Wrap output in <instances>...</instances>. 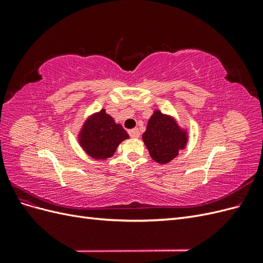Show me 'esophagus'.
<instances>
[{
	"label": "esophagus",
	"mask_w": 263,
	"mask_h": 263,
	"mask_svg": "<svg viewBox=\"0 0 263 263\" xmlns=\"http://www.w3.org/2000/svg\"><path fill=\"white\" fill-rule=\"evenodd\" d=\"M128 134H129V136L133 137V138H138L140 136V133H139V130L137 128H134V129L128 130Z\"/></svg>",
	"instance_id": "1"
}]
</instances>
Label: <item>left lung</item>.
Returning a JSON list of instances; mask_svg holds the SVG:
<instances>
[{
    "instance_id": "8db88e82",
    "label": "left lung",
    "mask_w": 263,
    "mask_h": 263,
    "mask_svg": "<svg viewBox=\"0 0 263 263\" xmlns=\"http://www.w3.org/2000/svg\"><path fill=\"white\" fill-rule=\"evenodd\" d=\"M142 140L155 161L168 163L185 147L187 137L173 118L156 110L149 119Z\"/></svg>"
}]
</instances>
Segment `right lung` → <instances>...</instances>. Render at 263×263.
<instances>
[{
  "label": "right lung",
  "instance_id": "add662e5",
  "mask_svg": "<svg viewBox=\"0 0 263 263\" xmlns=\"http://www.w3.org/2000/svg\"><path fill=\"white\" fill-rule=\"evenodd\" d=\"M128 134L119 124H115L104 109L85 122L80 133V144L86 154L94 159L112 157L118 145L128 138Z\"/></svg>",
  "mask_w": 263,
  "mask_h": 263
}]
</instances>
